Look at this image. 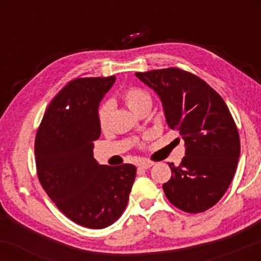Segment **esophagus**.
Here are the masks:
<instances>
[{
  "label": "esophagus",
  "mask_w": 261,
  "mask_h": 261,
  "mask_svg": "<svg viewBox=\"0 0 261 261\" xmlns=\"http://www.w3.org/2000/svg\"><path fill=\"white\" fill-rule=\"evenodd\" d=\"M153 166V162H149V161H142V162H140L139 163V169H148V168H151V167Z\"/></svg>",
  "instance_id": "34e87169"
}]
</instances>
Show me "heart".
<instances>
[{
	"label": "heart",
	"mask_w": 261,
	"mask_h": 261,
	"mask_svg": "<svg viewBox=\"0 0 261 261\" xmlns=\"http://www.w3.org/2000/svg\"><path fill=\"white\" fill-rule=\"evenodd\" d=\"M121 99L125 103L131 112L136 114L140 109L145 107H151V97L148 93H146L143 89L137 88V87H130V88L124 89L121 92ZM113 110V103L110 100L104 101L98 108L97 118L98 122H99L100 127H106L108 121H109L110 114Z\"/></svg>",
	"instance_id": "1"
}]
</instances>
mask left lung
Returning <instances> with one entry per match:
<instances>
[{
	"label": "left lung",
	"instance_id": "obj_1",
	"mask_svg": "<svg viewBox=\"0 0 261 261\" xmlns=\"http://www.w3.org/2000/svg\"><path fill=\"white\" fill-rule=\"evenodd\" d=\"M157 93L166 121L185 142V157L163 184L170 203L199 214L220 201L241 154L238 128L221 95L205 81L176 67L135 73Z\"/></svg>",
	"mask_w": 261,
	"mask_h": 261
}]
</instances>
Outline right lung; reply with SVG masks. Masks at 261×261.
Here are the masks:
<instances>
[{
	"mask_svg": "<svg viewBox=\"0 0 261 261\" xmlns=\"http://www.w3.org/2000/svg\"><path fill=\"white\" fill-rule=\"evenodd\" d=\"M115 76L76 79L58 93L35 136V163L41 187L66 217L101 229L121 216L136 167L101 166L93 157L100 136L97 113Z\"/></svg>",
	"mask_w": 261,
	"mask_h": 261,
	"instance_id": "1",
	"label": "right lung"
}]
</instances>
